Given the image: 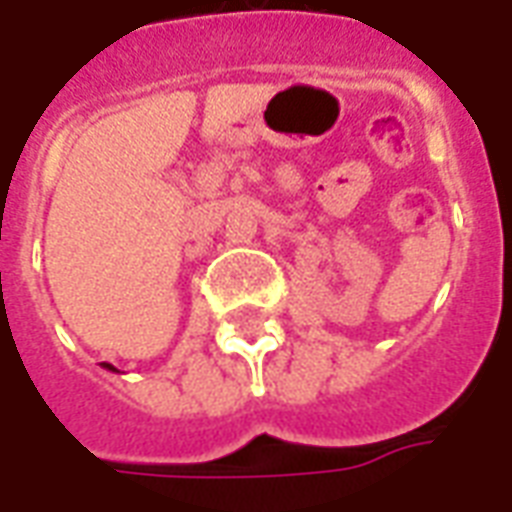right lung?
<instances>
[{"label": "right lung", "mask_w": 512, "mask_h": 512, "mask_svg": "<svg viewBox=\"0 0 512 512\" xmlns=\"http://www.w3.org/2000/svg\"><path fill=\"white\" fill-rule=\"evenodd\" d=\"M104 367H106V370H112V373H117V370H115V367H112V365H109V362H104Z\"/></svg>", "instance_id": "obj_1"}]
</instances>
